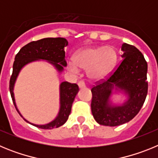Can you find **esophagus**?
Returning <instances> with one entry per match:
<instances>
[{
	"instance_id": "obj_1",
	"label": "esophagus",
	"mask_w": 158,
	"mask_h": 158,
	"mask_svg": "<svg viewBox=\"0 0 158 158\" xmlns=\"http://www.w3.org/2000/svg\"><path fill=\"white\" fill-rule=\"evenodd\" d=\"M78 86L80 89H82V88H85V83L84 81H80L78 82Z\"/></svg>"
}]
</instances>
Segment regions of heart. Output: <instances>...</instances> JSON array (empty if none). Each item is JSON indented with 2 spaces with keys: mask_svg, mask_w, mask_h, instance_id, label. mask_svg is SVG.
<instances>
[{
  "mask_svg": "<svg viewBox=\"0 0 158 158\" xmlns=\"http://www.w3.org/2000/svg\"><path fill=\"white\" fill-rule=\"evenodd\" d=\"M116 60V52L112 47H86L79 50L73 60L68 62V68L73 73H77L79 68L86 69L89 78L100 80L111 72Z\"/></svg>",
  "mask_w": 158,
  "mask_h": 158,
  "instance_id": "obj_1",
  "label": "heart"
}]
</instances>
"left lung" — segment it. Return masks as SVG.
<instances>
[{"mask_svg":"<svg viewBox=\"0 0 158 158\" xmlns=\"http://www.w3.org/2000/svg\"><path fill=\"white\" fill-rule=\"evenodd\" d=\"M123 60L106 80L96 82L91 89V109L95 120L100 125L115 127L131 121L139 112L148 92L147 62L139 50L123 43ZM128 95L123 106H111L109 101L113 89Z\"/></svg>","mask_w":158,"mask_h":158,"instance_id":"left-lung-1","label":"left lung"}]
</instances>
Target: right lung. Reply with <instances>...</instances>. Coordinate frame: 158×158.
Segmentation results:
<instances>
[{
  "label": "right lung",
  "mask_w": 158,
  "mask_h": 158,
  "mask_svg": "<svg viewBox=\"0 0 158 158\" xmlns=\"http://www.w3.org/2000/svg\"><path fill=\"white\" fill-rule=\"evenodd\" d=\"M68 45V41L64 38H45L38 41H33L27 43L22 47L15 57L12 68V74L9 81V91L12 101L16 111L19 112L14 99L13 88L16 78L20 69L27 63L36 60H47L54 65L58 72L63 70V66H66L65 52L64 47ZM79 88L77 84H71L64 81L60 85V110L58 116L54 120L45 125H36L29 123L23 118L26 122L41 129L51 130L62 126L67 121L71 112L73 102L74 100ZM20 115V113L19 112ZM20 116H22L20 115Z\"/></svg>",
  "instance_id": "1"
}]
</instances>
